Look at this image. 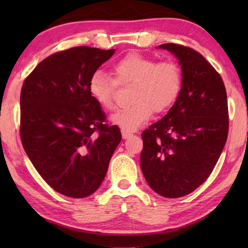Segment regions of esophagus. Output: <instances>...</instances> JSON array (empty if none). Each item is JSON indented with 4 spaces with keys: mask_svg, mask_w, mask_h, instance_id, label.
Instances as JSON below:
<instances>
[{
    "mask_svg": "<svg viewBox=\"0 0 248 248\" xmlns=\"http://www.w3.org/2000/svg\"><path fill=\"white\" fill-rule=\"evenodd\" d=\"M132 133H130V132H127V131H124V130H122V137H123V139H127V138H130V137H132Z\"/></svg>",
    "mask_w": 248,
    "mask_h": 248,
    "instance_id": "esophagus-1",
    "label": "esophagus"
}]
</instances>
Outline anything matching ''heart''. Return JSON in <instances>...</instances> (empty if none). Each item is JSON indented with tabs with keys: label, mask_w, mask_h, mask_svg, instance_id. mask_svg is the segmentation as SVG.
<instances>
[{
	"label": "heart",
	"mask_w": 248,
	"mask_h": 248,
	"mask_svg": "<svg viewBox=\"0 0 248 248\" xmlns=\"http://www.w3.org/2000/svg\"><path fill=\"white\" fill-rule=\"evenodd\" d=\"M114 78L103 71L90 77L88 89L93 100L104 109L115 108L117 84H132V105L111 115V122L124 131H135L142 126L152 113L167 110L181 93L183 76L174 61H157L140 53H130L113 65Z\"/></svg>",
	"instance_id": "obj_1"
}]
</instances>
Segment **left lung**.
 Returning a JSON list of instances; mask_svg holds the SVG:
<instances>
[{"label":"left lung","instance_id":"obj_1","mask_svg":"<svg viewBox=\"0 0 248 248\" xmlns=\"http://www.w3.org/2000/svg\"><path fill=\"white\" fill-rule=\"evenodd\" d=\"M182 66L181 93L168 114L142 132L140 155L145 181L159 195L182 198L211 174L225 147L229 114L225 84L199 52L162 44Z\"/></svg>","mask_w":248,"mask_h":248}]
</instances>
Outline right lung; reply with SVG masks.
I'll use <instances>...</instances> for the list:
<instances>
[{
    "label": "right lung",
    "mask_w": 248,
    "mask_h": 248,
    "mask_svg": "<svg viewBox=\"0 0 248 248\" xmlns=\"http://www.w3.org/2000/svg\"><path fill=\"white\" fill-rule=\"evenodd\" d=\"M115 49L78 46L54 53L26 78L20 93V138L44 181L69 198L96 192L122 140L118 126L88 89Z\"/></svg>",
    "instance_id": "obj_1"
}]
</instances>
